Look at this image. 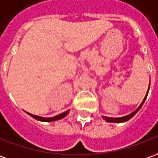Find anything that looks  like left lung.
Returning a JSON list of instances; mask_svg holds the SVG:
<instances>
[{
	"label": "left lung",
	"mask_w": 158,
	"mask_h": 158,
	"mask_svg": "<svg viewBox=\"0 0 158 158\" xmlns=\"http://www.w3.org/2000/svg\"><path fill=\"white\" fill-rule=\"evenodd\" d=\"M149 89H150V83H149V88H148V90H147V93L145 94V96L143 98V102H141V104L139 105V106L136 109L134 112H132L131 114H128V115H126V116H123V117H119V118H112V117H106V116H102V118L103 119H105L106 122H111V123H123V122H126L127 120H129L130 118H131L134 115H135L139 111V109L142 107L143 106V104L145 102V100H146V97H147L148 95V93H149Z\"/></svg>",
	"instance_id": "1"
}]
</instances>
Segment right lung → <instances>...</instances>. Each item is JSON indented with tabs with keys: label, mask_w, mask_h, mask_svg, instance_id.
Masks as SVG:
<instances>
[{
	"label": "right lung",
	"mask_w": 158,
	"mask_h": 158,
	"mask_svg": "<svg viewBox=\"0 0 158 158\" xmlns=\"http://www.w3.org/2000/svg\"><path fill=\"white\" fill-rule=\"evenodd\" d=\"M27 114H29L31 117H32L33 118H35L37 120H40V121H43V122H52V121H56V120H58V119H61V118H64L65 116H67L68 114L69 113V110H67L66 112H64L62 114H58V115H56L54 117H50V118H45V117H41V116H38V115H35V114H31L28 112H26Z\"/></svg>",
	"instance_id": "right-lung-1"
}]
</instances>
